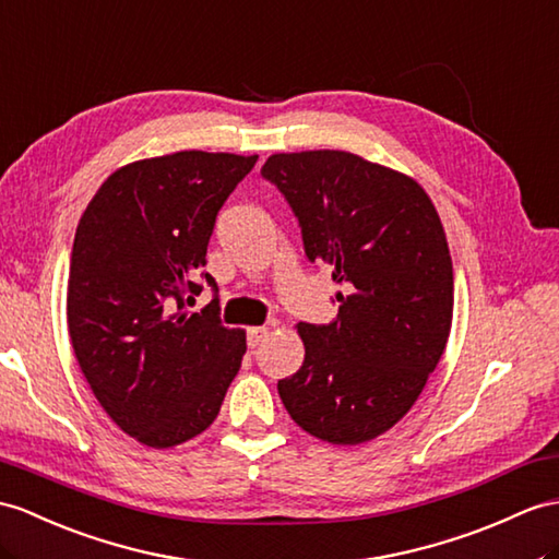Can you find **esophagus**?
<instances>
[{"mask_svg": "<svg viewBox=\"0 0 559 559\" xmlns=\"http://www.w3.org/2000/svg\"><path fill=\"white\" fill-rule=\"evenodd\" d=\"M267 334H270L267 326H251V330L247 332V344H249V348H255L258 344L265 342Z\"/></svg>", "mask_w": 559, "mask_h": 559, "instance_id": "obj_1", "label": "esophagus"}]
</instances>
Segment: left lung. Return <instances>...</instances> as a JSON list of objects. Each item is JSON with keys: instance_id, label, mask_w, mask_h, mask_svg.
<instances>
[{"instance_id": "obj_1", "label": "left lung", "mask_w": 559, "mask_h": 559, "mask_svg": "<svg viewBox=\"0 0 559 559\" xmlns=\"http://www.w3.org/2000/svg\"><path fill=\"white\" fill-rule=\"evenodd\" d=\"M261 175L292 206L308 261L344 284L334 322H298L306 358L280 399L312 437L370 441L411 411L451 334L439 213L411 177L348 152L275 154Z\"/></svg>"}]
</instances>
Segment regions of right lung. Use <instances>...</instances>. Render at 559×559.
Returning <instances> with one entry per match:
<instances>
[{"instance_id":"obj_1","label":"right lung","mask_w":559,"mask_h":559,"mask_svg":"<svg viewBox=\"0 0 559 559\" xmlns=\"http://www.w3.org/2000/svg\"><path fill=\"white\" fill-rule=\"evenodd\" d=\"M258 156L177 152L116 170L80 217L68 272V332L116 425L152 448L209 429L247 353L221 322L203 272L215 217ZM206 281L212 304H186Z\"/></svg>"}]
</instances>
